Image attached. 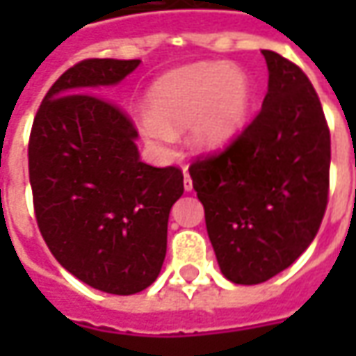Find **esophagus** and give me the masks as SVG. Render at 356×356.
<instances>
[{
  "label": "esophagus",
  "instance_id": "1",
  "mask_svg": "<svg viewBox=\"0 0 356 356\" xmlns=\"http://www.w3.org/2000/svg\"><path fill=\"white\" fill-rule=\"evenodd\" d=\"M184 190L186 192H192V178H190V174L184 168Z\"/></svg>",
  "mask_w": 356,
  "mask_h": 356
}]
</instances>
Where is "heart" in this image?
Segmentation results:
<instances>
[{
	"label": "heart",
	"instance_id": "b5f03b06",
	"mask_svg": "<svg viewBox=\"0 0 356 356\" xmlns=\"http://www.w3.org/2000/svg\"><path fill=\"white\" fill-rule=\"evenodd\" d=\"M148 140L166 146L174 129L188 127L192 146L213 150L236 138L252 108V83L236 65L194 63L160 76L146 97Z\"/></svg>",
	"mask_w": 356,
	"mask_h": 356
}]
</instances>
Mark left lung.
<instances>
[{
	"mask_svg": "<svg viewBox=\"0 0 356 356\" xmlns=\"http://www.w3.org/2000/svg\"><path fill=\"white\" fill-rule=\"evenodd\" d=\"M269 81L259 115L222 152L190 166L220 271L257 285L315 239L329 196L331 134L307 75L261 51Z\"/></svg>",
	"mask_w": 356,
	"mask_h": 356,
	"instance_id": "8db88e82",
	"label": "left lung"
}]
</instances>
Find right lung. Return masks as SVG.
Listing matches in <instances>:
<instances>
[{
    "label": "right lung",
    "instance_id": "right-lung-1",
    "mask_svg": "<svg viewBox=\"0 0 356 356\" xmlns=\"http://www.w3.org/2000/svg\"><path fill=\"white\" fill-rule=\"evenodd\" d=\"M140 59H85L49 89L29 138L37 226L69 273L113 295L156 281L166 257L168 216L184 192L176 166L138 154L130 118L97 92L118 85Z\"/></svg>",
    "mask_w": 356,
    "mask_h": 356
}]
</instances>
